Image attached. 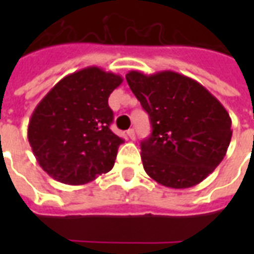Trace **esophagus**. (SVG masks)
<instances>
[{
  "instance_id": "1",
  "label": "esophagus",
  "mask_w": 254,
  "mask_h": 254,
  "mask_svg": "<svg viewBox=\"0 0 254 254\" xmlns=\"http://www.w3.org/2000/svg\"><path fill=\"white\" fill-rule=\"evenodd\" d=\"M127 137L130 139H135V133H134V129H129V130L127 131Z\"/></svg>"
}]
</instances>
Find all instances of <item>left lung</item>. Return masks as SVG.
Wrapping results in <instances>:
<instances>
[{
	"mask_svg": "<svg viewBox=\"0 0 254 254\" xmlns=\"http://www.w3.org/2000/svg\"><path fill=\"white\" fill-rule=\"evenodd\" d=\"M127 81L153 127L141 142L147 175L177 190L204 181L223 161L232 138V121L223 104L200 83L174 71H129Z\"/></svg>",
	"mask_w": 254,
	"mask_h": 254,
	"instance_id": "left-lung-1",
	"label": "left lung"
}]
</instances>
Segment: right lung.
Listing matches in <instances>:
<instances>
[{"mask_svg":"<svg viewBox=\"0 0 254 254\" xmlns=\"http://www.w3.org/2000/svg\"><path fill=\"white\" fill-rule=\"evenodd\" d=\"M123 77L87 67L58 81L30 117L27 138L42 169L64 185H85L111 171L124 142L109 129L108 99Z\"/></svg>","mask_w":254,"mask_h":254,"instance_id":"1","label":"right lung"}]
</instances>
